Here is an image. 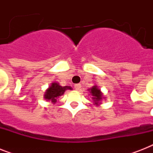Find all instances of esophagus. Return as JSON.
Segmentation results:
<instances>
[{
    "instance_id": "obj_1",
    "label": "esophagus",
    "mask_w": 153,
    "mask_h": 153,
    "mask_svg": "<svg viewBox=\"0 0 153 153\" xmlns=\"http://www.w3.org/2000/svg\"><path fill=\"white\" fill-rule=\"evenodd\" d=\"M74 89L76 91H80V89H81V84H75L74 85Z\"/></svg>"
}]
</instances>
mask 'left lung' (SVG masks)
Instances as JSON below:
<instances>
[{
    "label": "left lung",
    "mask_w": 153,
    "mask_h": 153,
    "mask_svg": "<svg viewBox=\"0 0 153 153\" xmlns=\"http://www.w3.org/2000/svg\"><path fill=\"white\" fill-rule=\"evenodd\" d=\"M91 94H92V96H93V99L94 103H95L96 105H98V102H100L102 98V94L101 91L97 87V86H93V87L91 89Z\"/></svg>",
    "instance_id": "8db88e82"
}]
</instances>
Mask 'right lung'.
I'll return each instance as SVG.
<instances>
[{
	"mask_svg": "<svg viewBox=\"0 0 153 153\" xmlns=\"http://www.w3.org/2000/svg\"><path fill=\"white\" fill-rule=\"evenodd\" d=\"M66 90H71V86H59V83L54 82L46 91L44 98L47 100H50L53 103H55L57 101V98L62 95Z\"/></svg>",
	"mask_w": 153,
	"mask_h": 153,
	"instance_id": "1",
	"label": "right lung"
}]
</instances>
